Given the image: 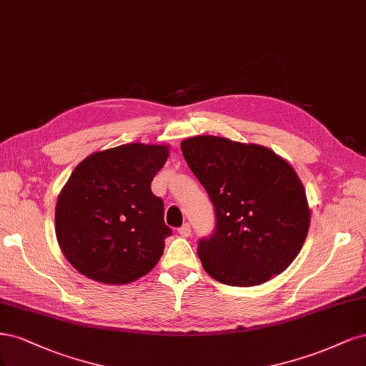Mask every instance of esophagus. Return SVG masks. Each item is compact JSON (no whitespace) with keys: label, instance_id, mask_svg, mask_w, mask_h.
<instances>
[{"label":"esophagus","instance_id":"1","mask_svg":"<svg viewBox=\"0 0 366 366\" xmlns=\"http://www.w3.org/2000/svg\"><path fill=\"white\" fill-rule=\"evenodd\" d=\"M178 232H179V235H182V237H188V235L192 234V228H190V225H188V223H184V225L178 229Z\"/></svg>","mask_w":366,"mask_h":366}]
</instances>
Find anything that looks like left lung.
I'll return each instance as SVG.
<instances>
[{
	"label": "left lung",
	"instance_id": "1",
	"mask_svg": "<svg viewBox=\"0 0 366 366\" xmlns=\"http://www.w3.org/2000/svg\"><path fill=\"white\" fill-rule=\"evenodd\" d=\"M216 213L197 255L207 274L228 286L266 282L286 270L307 237L310 209L297 172L275 152L222 137L181 143Z\"/></svg>",
	"mask_w": 366,
	"mask_h": 366
}]
</instances>
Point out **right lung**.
Returning a JSON list of instances; mask_svg holds the SVG:
<instances>
[{
  "instance_id": "right-lung-1",
  "label": "right lung",
  "mask_w": 366,
  "mask_h": 366,
  "mask_svg": "<svg viewBox=\"0 0 366 366\" xmlns=\"http://www.w3.org/2000/svg\"><path fill=\"white\" fill-rule=\"evenodd\" d=\"M169 146L123 144L96 152L69 176L56 204V237L66 260L103 285L149 274L172 229L150 190Z\"/></svg>"
}]
</instances>
